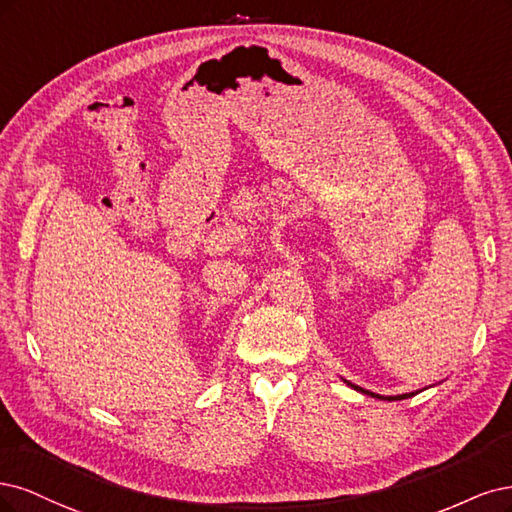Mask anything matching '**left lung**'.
Wrapping results in <instances>:
<instances>
[{
  "label": "left lung",
  "mask_w": 512,
  "mask_h": 512,
  "mask_svg": "<svg viewBox=\"0 0 512 512\" xmlns=\"http://www.w3.org/2000/svg\"><path fill=\"white\" fill-rule=\"evenodd\" d=\"M346 385H351L353 389H357V391H361V393H366V395H372V398H378V400H406V398H412V395H415V391L412 393H402V395H378V393H372V391H366V389H361V387H357V385H353V383H346Z\"/></svg>",
  "instance_id": "obj_1"
}]
</instances>
